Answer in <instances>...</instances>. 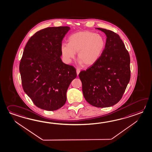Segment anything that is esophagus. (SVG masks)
<instances>
[{
	"label": "esophagus",
	"instance_id": "1",
	"mask_svg": "<svg viewBox=\"0 0 152 152\" xmlns=\"http://www.w3.org/2000/svg\"><path fill=\"white\" fill-rule=\"evenodd\" d=\"M80 70L79 69H76V73H77V75H78L80 74Z\"/></svg>",
	"mask_w": 152,
	"mask_h": 152
}]
</instances>
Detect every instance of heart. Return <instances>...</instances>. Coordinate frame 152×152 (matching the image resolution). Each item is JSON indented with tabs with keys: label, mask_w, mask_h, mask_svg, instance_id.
I'll return each instance as SVG.
<instances>
[{
	"label": "heart",
	"mask_w": 152,
	"mask_h": 152,
	"mask_svg": "<svg viewBox=\"0 0 152 152\" xmlns=\"http://www.w3.org/2000/svg\"><path fill=\"white\" fill-rule=\"evenodd\" d=\"M105 39L99 34L89 31H79L68 38V44H64L61 51L65 61H70L78 53L77 58L86 67L95 63L104 51Z\"/></svg>",
	"instance_id": "b5f03b06"
}]
</instances>
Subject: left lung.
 Listing matches in <instances>:
<instances>
[{
	"label": "left lung",
	"instance_id": "8db88e82",
	"mask_svg": "<svg viewBox=\"0 0 152 152\" xmlns=\"http://www.w3.org/2000/svg\"><path fill=\"white\" fill-rule=\"evenodd\" d=\"M106 35L104 51L97 61L79 77L86 100L96 107H107L121 100L130 79V58L118 34L97 28Z\"/></svg>",
	"mask_w": 152,
	"mask_h": 152
}]
</instances>
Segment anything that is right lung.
<instances>
[{"instance_id": "add662e5", "label": "right lung", "mask_w": 152, "mask_h": 152, "mask_svg": "<svg viewBox=\"0 0 152 152\" xmlns=\"http://www.w3.org/2000/svg\"><path fill=\"white\" fill-rule=\"evenodd\" d=\"M70 28L48 27L29 39L20 63L24 92L39 108L54 111L66 101V91L76 77V69L61 59L62 41Z\"/></svg>"}]
</instances>
